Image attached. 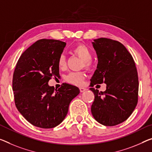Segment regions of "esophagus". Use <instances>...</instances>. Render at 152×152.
I'll list each match as a JSON object with an SVG mask.
<instances>
[{"label":"esophagus","mask_w":152,"mask_h":152,"mask_svg":"<svg viewBox=\"0 0 152 152\" xmlns=\"http://www.w3.org/2000/svg\"><path fill=\"white\" fill-rule=\"evenodd\" d=\"M79 89H80V92H85V91L86 90V88H83V87H81L80 88H79Z\"/></svg>","instance_id":"esophagus-1"}]
</instances>
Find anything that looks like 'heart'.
Wrapping results in <instances>:
<instances>
[{
	"label": "heart",
	"instance_id": "heart-1",
	"mask_svg": "<svg viewBox=\"0 0 152 152\" xmlns=\"http://www.w3.org/2000/svg\"><path fill=\"white\" fill-rule=\"evenodd\" d=\"M73 52L80 57L84 61L86 67L90 66V60L92 59V52L87 46L83 44H78L73 48ZM58 66L60 69L65 66V57L64 55H60L58 60ZM85 75L81 72H72L66 77V80L69 83L76 86H82Z\"/></svg>",
	"mask_w": 152,
	"mask_h": 152
}]
</instances>
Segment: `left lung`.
<instances>
[{
    "mask_svg": "<svg viewBox=\"0 0 152 152\" xmlns=\"http://www.w3.org/2000/svg\"><path fill=\"white\" fill-rule=\"evenodd\" d=\"M92 43L98 64L90 86L104 83L107 87L104 92H100L90 88L94 94L91 112L102 125H118L129 118L138 101L139 80L135 63L120 42L99 38L94 39Z\"/></svg>",
    "mask_w": 152,
    "mask_h": 152,
    "instance_id": "left-lung-1",
    "label": "left lung"
}]
</instances>
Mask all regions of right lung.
<instances>
[{
  "instance_id": "add662e5",
  "label": "right lung",
  "mask_w": 152,
  "mask_h": 152,
  "mask_svg": "<svg viewBox=\"0 0 152 152\" xmlns=\"http://www.w3.org/2000/svg\"><path fill=\"white\" fill-rule=\"evenodd\" d=\"M66 43L54 39H41L21 55L13 77L15 106L34 126L52 128L59 125L69 111L70 102L80 91L64 83L56 89L48 82L58 77V60Z\"/></svg>"
}]
</instances>
